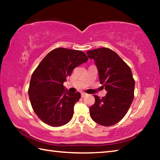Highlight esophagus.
Segmentation results:
<instances>
[{"label":"esophagus","mask_w":160,"mask_h":160,"mask_svg":"<svg viewBox=\"0 0 160 160\" xmlns=\"http://www.w3.org/2000/svg\"><path fill=\"white\" fill-rule=\"evenodd\" d=\"M86 95H87V94H86V93H85V92L81 93V97H82V98H83V97H85Z\"/></svg>","instance_id":"obj_1"}]
</instances>
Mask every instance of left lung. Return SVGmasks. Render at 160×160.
Returning a JSON list of instances; mask_svg holds the SVG:
<instances>
[{
    "label": "left lung",
    "instance_id": "left-lung-1",
    "mask_svg": "<svg viewBox=\"0 0 160 160\" xmlns=\"http://www.w3.org/2000/svg\"><path fill=\"white\" fill-rule=\"evenodd\" d=\"M98 69L100 83L107 94L102 98L94 95L90 107V116L99 125L110 126L118 123L128 112L134 97L135 80L130 67L117 53L108 48L87 51Z\"/></svg>",
    "mask_w": 160,
    "mask_h": 160
}]
</instances>
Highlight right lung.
Masks as SVG:
<instances>
[{"label":"right lung","instance_id":"right-lung-1","mask_svg":"<svg viewBox=\"0 0 160 160\" xmlns=\"http://www.w3.org/2000/svg\"><path fill=\"white\" fill-rule=\"evenodd\" d=\"M81 51L58 48L50 51L32 73L28 94L32 109L43 122L59 127L71 120L80 93H70L63 82L75 67L88 61Z\"/></svg>","mask_w":160,"mask_h":160}]
</instances>
